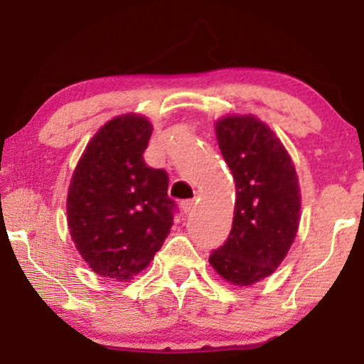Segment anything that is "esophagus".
<instances>
[{
	"label": "esophagus",
	"instance_id": "1",
	"mask_svg": "<svg viewBox=\"0 0 364 364\" xmlns=\"http://www.w3.org/2000/svg\"><path fill=\"white\" fill-rule=\"evenodd\" d=\"M193 205H196V202H193V200H183V202H181V208L186 213L191 212L192 208H193Z\"/></svg>",
	"mask_w": 364,
	"mask_h": 364
}]
</instances>
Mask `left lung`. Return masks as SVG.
<instances>
[{
	"mask_svg": "<svg viewBox=\"0 0 364 364\" xmlns=\"http://www.w3.org/2000/svg\"><path fill=\"white\" fill-rule=\"evenodd\" d=\"M215 136L237 197L230 235L208 263L230 285L250 287L270 277L295 242L300 183L285 146L253 114L217 119Z\"/></svg>",
	"mask_w": 364,
	"mask_h": 364,
	"instance_id": "1",
	"label": "left lung"
}]
</instances>
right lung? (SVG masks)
Returning a JSON list of instances; mask_svg holds the SVG:
<instances>
[{
    "mask_svg": "<svg viewBox=\"0 0 364 364\" xmlns=\"http://www.w3.org/2000/svg\"><path fill=\"white\" fill-rule=\"evenodd\" d=\"M152 131L141 114L107 121L69 182V233L89 268L107 280L131 282L147 268L173 223L167 172L142 157Z\"/></svg>",
    "mask_w": 364,
    "mask_h": 364,
    "instance_id": "add662e5",
    "label": "right lung"
}]
</instances>
